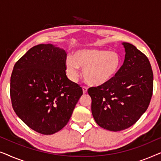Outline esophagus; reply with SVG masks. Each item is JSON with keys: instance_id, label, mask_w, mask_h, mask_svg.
<instances>
[{"instance_id": "1", "label": "esophagus", "mask_w": 161, "mask_h": 161, "mask_svg": "<svg viewBox=\"0 0 161 161\" xmlns=\"http://www.w3.org/2000/svg\"><path fill=\"white\" fill-rule=\"evenodd\" d=\"M83 88V94H86L87 92V90H88V88L86 86H83L82 87Z\"/></svg>"}]
</instances>
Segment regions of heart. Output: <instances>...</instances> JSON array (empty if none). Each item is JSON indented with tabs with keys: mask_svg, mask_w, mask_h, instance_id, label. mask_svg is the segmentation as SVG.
Masks as SVG:
<instances>
[{
	"mask_svg": "<svg viewBox=\"0 0 161 161\" xmlns=\"http://www.w3.org/2000/svg\"><path fill=\"white\" fill-rule=\"evenodd\" d=\"M122 59L115 51L105 50H78L73 56L66 60V72L72 81L80 76V67L83 69L85 80L92 86H101L109 82L117 73Z\"/></svg>",
	"mask_w": 161,
	"mask_h": 161,
	"instance_id": "heart-1",
	"label": "heart"
}]
</instances>
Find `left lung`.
<instances>
[{
  "label": "left lung",
  "mask_w": 161,
  "mask_h": 161,
  "mask_svg": "<svg viewBox=\"0 0 161 161\" xmlns=\"http://www.w3.org/2000/svg\"><path fill=\"white\" fill-rule=\"evenodd\" d=\"M122 45L125 61L114 78L88 89L95 122L114 132L128 128L139 119L153 92V72L148 58L132 44Z\"/></svg>",
  "instance_id": "1"
}]
</instances>
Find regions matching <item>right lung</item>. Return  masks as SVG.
I'll use <instances>...</instances> for the list:
<instances>
[{
    "mask_svg": "<svg viewBox=\"0 0 161 161\" xmlns=\"http://www.w3.org/2000/svg\"><path fill=\"white\" fill-rule=\"evenodd\" d=\"M67 53L51 44L31 48L14 66L10 80L13 109L30 128L51 135L63 128L83 94L66 75Z\"/></svg>",
    "mask_w": 161,
    "mask_h": 161,
    "instance_id": "add662e5",
    "label": "right lung"
}]
</instances>
